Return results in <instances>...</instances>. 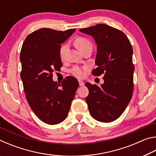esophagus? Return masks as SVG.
Returning a JSON list of instances; mask_svg holds the SVG:
<instances>
[{
  "mask_svg": "<svg viewBox=\"0 0 156 156\" xmlns=\"http://www.w3.org/2000/svg\"><path fill=\"white\" fill-rule=\"evenodd\" d=\"M79 83V85L80 86H83L84 85V82H83L82 80H78Z\"/></svg>",
  "mask_w": 156,
  "mask_h": 156,
  "instance_id": "obj_1",
  "label": "esophagus"
}]
</instances>
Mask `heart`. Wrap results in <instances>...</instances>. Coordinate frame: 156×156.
<instances>
[{"instance_id":"1","label":"heart","mask_w":156,"mask_h":156,"mask_svg":"<svg viewBox=\"0 0 156 156\" xmlns=\"http://www.w3.org/2000/svg\"><path fill=\"white\" fill-rule=\"evenodd\" d=\"M74 44L76 47L80 50L81 52H83L84 49L89 47H91L92 48V44L91 41L89 39L84 38V37H78L75 40ZM68 49V44H63L60 47L59 49V55L61 59L64 58L65 56L66 51ZM88 69V67L87 66H83V67H80V66H74L70 69L71 73H72L76 77L81 78H83L86 74L87 70Z\"/></svg>"}]
</instances>
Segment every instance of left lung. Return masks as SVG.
<instances>
[{
    "instance_id": "1",
    "label": "left lung",
    "mask_w": 156,
    "mask_h": 156,
    "mask_svg": "<svg viewBox=\"0 0 156 156\" xmlns=\"http://www.w3.org/2000/svg\"><path fill=\"white\" fill-rule=\"evenodd\" d=\"M94 37L97 44L96 76L105 74L104 84L86 83L89 94L86 102L91 115L102 122H110L122 115L133 91L134 65L131 44L125 33L105 24L80 29Z\"/></svg>"
}]
</instances>
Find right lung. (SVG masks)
<instances>
[{
	"mask_svg": "<svg viewBox=\"0 0 156 156\" xmlns=\"http://www.w3.org/2000/svg\"><path fill=\"white\" fill-rule=\"evenodd\" d=\"M75 31L39 29L29 34L21 48L20 77L26 99L39 119L48 125L65 119L79 86L72 76H67L61 84L52 80L54 71L62 66L60 44Z\"/></svg>",
	"mask_w": 156,
	"mask_h": 156,
	"instance_id": "right-lung-1",
	"label": "right lung"
}]
</instances>
